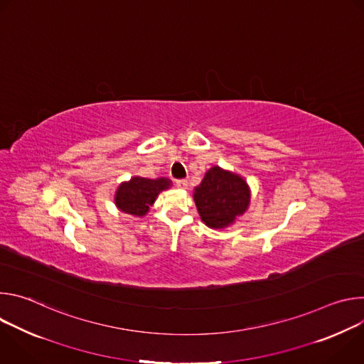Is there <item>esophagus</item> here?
<instances>
[{"instance_id": "1", "label": "esophagus", "mask_w": 364, "mask_h": 364, "mask_svg": "<svg viewBox=\"0 0 364 364\" xmlns=\"http://www.w3.org/2000/svg\"><path fill=\"white\" fill-rule=\"evenodd\" d=\"M176 186H177V188H180V190H186V188H187V181H186V180H177V181H176Z\"/></svg>"}]
</instances>
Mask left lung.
Returning <instances> with one entry per match:
<instances>
[{"mask_svg": "<svg viewBox=\"0 0 364 364\" xmlns=\"http://www.w3.org/2000/svg\"><path fill=\"white\" fill-rule=\"evenodd\" d=\"M193 198L201 222L220 230L233 226L250 204V187L237 173L213 166L207 170Z\"/></svg>", "mask_w": 364, "mask_h": 364, "instance_id": "left-lung-1", "label": "left lung"}]
</instances>
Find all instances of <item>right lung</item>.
I'll return each mask as SVG.
<instances>
[{"label":"right lung","instance_id":"obj_1","mask_svg":"<svg viewBox=\"0 0 364 364\" xmlns=\"http://www.w3.org/2000/svg\"><path fill=\"white\" fill-rule=\"evenodd\" d=\"M173 186L167 177L144 178L139 176L131 177L128 181H122L114 196L115 205L122 213L144 218L151 205L157 200L159 194L168 190Z\"/></svg>","mask_w":364,"mask_h":364}]
</instances>
